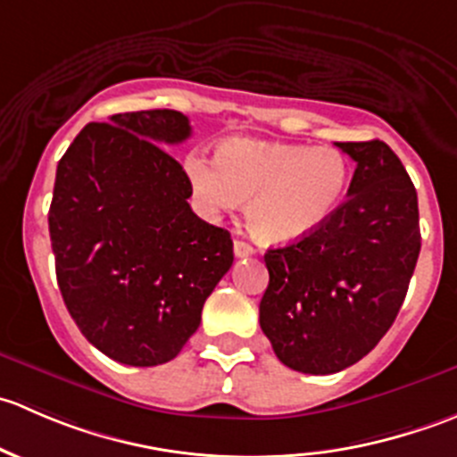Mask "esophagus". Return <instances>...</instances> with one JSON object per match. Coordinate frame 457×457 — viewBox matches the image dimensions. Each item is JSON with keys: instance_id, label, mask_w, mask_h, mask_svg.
Listing matches in <instances>:
<instances>
[{"instance_id": "esophagus-1", "label": "esophagus", "mask_w": 457, "mask_h": 457, "mask_svg": "<svg viewBox=\"0 0 457 457\" xmlns=\"http://www.w3.org/2000/svg\"><path fill=\"white\" fill-rule=\"evenodd\" d=\"M234 254H237L238 258L252 256V254H254V247H252L250 243H245V241H241V238H237V241H234Z\"/></svg>"}]
</instances>
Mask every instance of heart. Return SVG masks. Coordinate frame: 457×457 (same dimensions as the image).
Masks as SVG:
<instances>
[{"label":"heart","mask_w":457,"mask_h":457,"mask_svg":"<svg viewBox=\"0 0 457 457\" xmlns=\"http://www.w3.org/2000/svg\"><path fill=\"white\" fill-rule=\"evenodd\" d=\"M183 170L205 214L229 212L247 201V228L270 245L296 243L329 223L352 181V163L338 147L252 137L220 141L216 161L190 152Z\"/></svg>","instance_id":"1"}]
</instances>
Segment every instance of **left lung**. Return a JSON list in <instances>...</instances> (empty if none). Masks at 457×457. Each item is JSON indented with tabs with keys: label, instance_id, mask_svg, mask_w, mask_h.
<instances>
[{
	"label": "left lung",
	"instance_id": "8db88e82",
	"mask_svg": "<svg viewBox=\"0 0 457 457\" xmlns=\"http://www.w3.org/2000/svg\"><path fill=\"white\" fill-rule=\"evenodd\" d=\"M356 161L347 201L312 237L267 250L261 329L289 370L327 376L389 331L420 254L418 195L385 141L336 143Z\"/></svg>",
	"mask_w": 457,
	"mask_h": 457
}]
</instances>
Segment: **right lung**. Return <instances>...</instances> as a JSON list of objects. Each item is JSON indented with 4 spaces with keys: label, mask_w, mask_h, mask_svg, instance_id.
<instances>
[{
    "label": "right lung",
    "mask_w": 457,
    "mask_h": 457,
    "mask_svg": "<svg viewBox=\"0 0 457 457\" xmlns=\"http://www.w3.org/2000/svg\"><path fill=\"white\" fill-rule=\"evenodd\" d=\"M190 135L177 110L114 114L87 123L57 165L59 289L87 343L123 365L177 358L232 267L229 232L192 212L186 170L163 147Z\"/></svg>",
    "instance_id": "1"
}]
</instances>
